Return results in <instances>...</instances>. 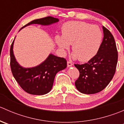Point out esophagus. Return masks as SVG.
Here are the masks:
<instances>
[{
	"label": "esophagus",
	"instance_id": "1",
	"mask_svg": "<svg viewBox=\"0 0 124 124\" xmlns=\"http://www.w3.org/2000/svg\"><path fill=\"white\" fill-rule=\"evenodd\" d=\"M72 62H70V61H68V62H67V66H68V67H71V66H72Z\"/></svg>",
	"mask_w": 124,
	"mask_h": 124
}]
</instances>
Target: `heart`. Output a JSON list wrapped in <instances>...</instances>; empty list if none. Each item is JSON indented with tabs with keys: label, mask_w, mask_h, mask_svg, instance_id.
<instances>
[{
	"label": "heart",
	"mask_w": 124,
	"mask_h": 124,
	"mask_svg": "<svg viewBox=\"0 0 124 124\" xmlns=\"http://www.w3.org/2000/svg\"><path fill=\"white\" fill-rule=\"evenodd\" d=\"M62 36L55 37L56 44L63 53L72 44V56L86 62L93 58L100 47L102 31L98 26L83 22H69L62 27Z\"/></svg>",
	"instance_id": "1"
}]
</instances>
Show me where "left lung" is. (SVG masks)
<instances>
[{
	"instance_id": "8db88e82",
	"label": "left lung",
	"mask_w": 124,
	"mask_h": 124,
	"mask_svg": "<svg viewBox=\"0 0 124 124\" xmlns=\"http://www.w3.org/2000/svg\"><path fill=\"white\" fill-rule=\"evenodd\" d=\"M104 38L98 53L84 64H74L80 76L75 82L81 93L93 94L102 91L113 78L117 62V48L113 36L102 26Z\"/></svg>"
}]
</instances>
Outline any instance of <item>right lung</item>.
Segmentation results:
<instances>
[{
    "label": "right lung",
    "instance_id": "right-lung-1",
    "mask_svg": "<svg viewBox=\"0 0 124 124\" xmlns=\"http://www.w3.org/2000/svg\"><path fill=\"white\" fill-rule=\"evenodd\" d=\"M58 22V18L48 16L34 20L22 28L32 24L46 26ZM14 40L10 48V66L12 75L17 83L24 91L30 94L42 95L49 92L53 87L57 72L67 67L65 59L50 54L42 63L37 67L23 68L16 61L14 55Z\"/></svg>",
    "mask_w": 124,
    "mask_h": 124
}]
</instances>
